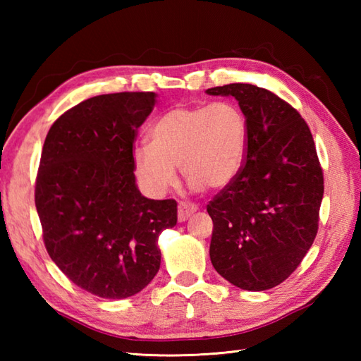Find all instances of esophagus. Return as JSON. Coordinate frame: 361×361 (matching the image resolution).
Segmentation results:
<instances>
[{"instance_id":"1","label":"esophagus","mask_w":361,"mask_h":361,"mask_svg":"<svg viewBox=\"0 0 361 361\" xmlns=\"http://www.w3.org/2000/svg\"><path fill=\"white\" fill-rule=\"evenodd\" d=\"M197 209H198L197 204L186 203V202H180V203H178V221L188 220Z\"/></svg>"}]
</instances>
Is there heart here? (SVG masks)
Here are the masks:
<instances>
[{
    "instance_id": "heart-1",
    "label": "heart",
    "mask_w": 361,
    "mask_h": 361,
    "mask_svg": "<svg viewBox=\"0 0 361 361\" xmlns=\"http://www.w3.org/2000/svg\"><path fill=\"white\" fill-rule=\"evenodd\" d=\"M136 145L132 163L137 185L163 197L176 183V167L195 190H219L240 173L248 152V122L237 104L180 105L166 111Z\"/></svg>"
}]
</instances>
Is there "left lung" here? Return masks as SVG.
Here are the masks:
<instances>
[{"mask_svg": "<svg viewBox=\"0 0 361 361\" xmlns=\"http://www.w3.org/2000/svg\"><path fill=\"white\" fill-rule=\"evenodd\" d=\"M206 93L233 96L250 132L240 173L206 206L211 262L242 290L273 288L302 262L318 233L324 178L313 136L301 114L265 88L229 83Z\"/></svg>", "mask_w": 361, "mask_h": 361, "instance_id": "8db88e82", "label": "left lung"}]
</instances>
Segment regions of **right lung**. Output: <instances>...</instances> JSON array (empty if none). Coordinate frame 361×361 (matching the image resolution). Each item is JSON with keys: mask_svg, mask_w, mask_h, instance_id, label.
<instances>
[{"mask_svg": "<svg viewBox=\"0 0 361 361\" xmlns=\"http://www.w3.org/2000/svg\"><path fill=\"white\" fill-rule=\"evenodd\" d=\"M152 91L90 97L65 111L43 144L35 208L49 257L75 286L105 299L136 295L161 264L158 237L176 225L175 200L136 186L137 128Z\"/></svg>", "mask_w": 361, "mask_h": 361, "instance_id": "1", "label": "right lung"}]
</instances>
